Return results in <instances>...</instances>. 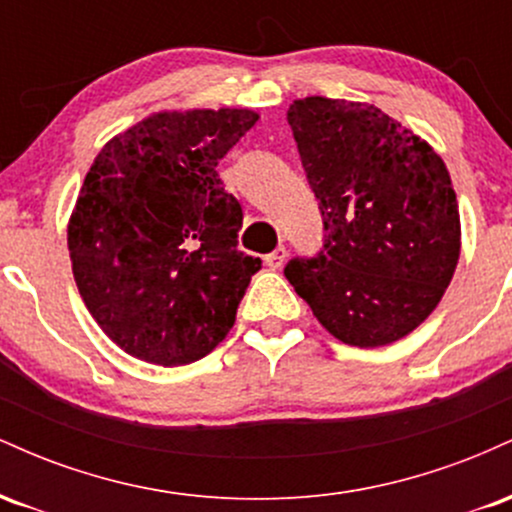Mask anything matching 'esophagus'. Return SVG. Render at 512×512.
Listing matches in <instances>:
<instances>
[{"label": "esophagus", "instance_id": "34e87169", "mask_svg": "<svg viewBox=\"0 0 512 512\" xmlns=\"http://www.w3.org/2000/svg\"><path fill=\"white\" fill-rule=\"evenodd\" d=\"M264 262H267L269 269L284 267V262H286V248H284V245H279V248H276L274 252H269V255L264 257Z\"/></svg>", "mask_w": 512, "mask_h": 512}]
</instances>
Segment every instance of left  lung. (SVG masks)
Returning <instances> with one entry per match:
<instances>
[{
  "label": "left lung",
  "instance_id": "obj_1",
  "mask_svg": "<svg viewBox=\"0 0 512 512\" xmlns=\"http://www.w3.org/2000/svg\"><path fill=\"white\" fill-rule=\"evenodd\" d=\"M320 202L325 248L286 279L339 342L385 346L436 310L462 248L457 197L433 146L373 103L305 96L286 110Z\"/></svg>",
  "mask_w": 512,
  "mask_h": 512
}]
</instances>
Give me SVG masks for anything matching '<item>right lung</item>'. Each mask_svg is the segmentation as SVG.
Returning a JSON list of instances; mask_svg holds the SVG:
<instances>
[{
    "label": "right lung",
    "instance_id": "1",
    "mask_svg": "<svg viewBox=\"0 0 512 512\" xmlns=\"http://www.w3.org/2000/svg\"><path fill=\"white\" fill-rule=\"evenodd\" d=\"M260 120L248 108L158 110L98 151L67 223L76 289L139 361H199L236 322L260 257L238 250L243 209L219 161Z\"/></svg>",
    "mask_w": 512,
    "mask_h": 512
}]
</instances>
